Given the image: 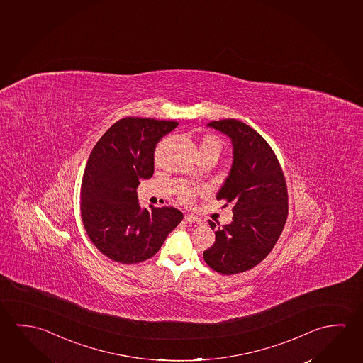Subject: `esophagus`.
Segmentation results:
<instances>
[{
    "label": "esophagus",
    "instance_id": "34e87169",
    "mask_svg": "<svg viewBox=\"0 0 363 363\" xmlns=\"http://www.w3.org/2000/svg\"><path fill=\"white\" fill-rule=\"evenodd\" d=\"M184 219L186 223H193V225H201V219L196 218L194 216H190V214H185Z\"/></svg>",
    "mask_w": 363,
    "mask_h": 363
}]
</instances>
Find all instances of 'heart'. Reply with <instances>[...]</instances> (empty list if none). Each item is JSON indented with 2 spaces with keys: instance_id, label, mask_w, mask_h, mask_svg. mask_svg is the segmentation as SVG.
<instances>
[{
  "instance_id": "b5f03b06",
  "label": "heart",
  "mask_w": 363,
  "mask_h": 363,
  "mask_svg": "<svg viewBox=\"0 0 363 363\" xmlns=\"http://www.w3.org/2000/svg\"><path fill=\"white\" fill-rule=\"evenodd\" d=\"M222 147H223L222 140L218 136L209 133V135H206L204 138H201L199 150H201V152H213L216 155L219 156L220 151H222ZM190 198H191V193L190 191H184L183 199L185 201H190Z\"/></svg>"
}]
</instances>
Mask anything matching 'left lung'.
Returning <instances> with one entry per match:
<instances>
[{"label":"left lung","mask_w":363,"mask_h":363,"mask_svg":"<svg viewBox=\"0 0 363 363\" xmlns=\"http://www.w3.org/2000/svg\"><path fill=\"white\" fill-rule=\"evenodd\" d=\"M208 126L230 136L233 145L232 169L217 194L225 207L232 206L233 218L217 227L203 259L212 270L233 275L259 265L277 245L288 218V189L274 150L252 127L235 118ZM209 225L216 228L212 220Z\"/></svg>","instance_id":"8db88e82"}]
</instances>
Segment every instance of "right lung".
I'll use <instances>...</instances> for the list:
<instances>
[{"mask_svg": "<svg viewBox=\"0 0 363 363\" xmlns=\"http://www.w3.org/2000/svg\"><path fill=\"white\" fill-rule=\"evenodd\" d=\"M178 122L125 117L94 145L81 186L82 222L93 245L120 264H138L155 255L183 220L174 207L141 209V179L154 174L156 144Z\"/></svg>", "mask_w": 363, "mask_h": 363, "instance_id": "obj_1", "label": "right lung"}]
</instances>
